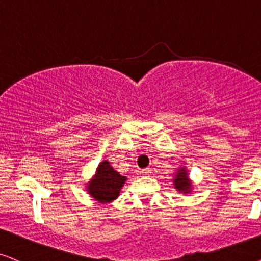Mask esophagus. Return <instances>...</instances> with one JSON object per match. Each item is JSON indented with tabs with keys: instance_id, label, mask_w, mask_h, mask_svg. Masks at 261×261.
Here are the masks:
<instances>
[{
	"instance_id": "obj_1",
	"label": "esophagus",
	"mask_w": 261,
	"mask_h": 261,
	"mask_svg": "<svg viewBox=\"0 0 261 261\" xmlns=\"http://www.w3.org/2000/svg\"><path fill=\"white\" fill-rule=\"evenodd\" d=\"M141 173H143L144 175H150V173H151V169H150V168H145V169H143V170H141Z\"/></svg>"
}]
</instances>
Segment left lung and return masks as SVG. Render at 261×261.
Instances as JSON below:
<instances>
[{"label": "left lung", "instance_id": "1", "mask_svg": "<svg viewBox=\"0 0 261 261\" xmlns=\"http://www.w3.org/2000/svg\"><path fill=\"white\" fill-rule=\"evenodd\" d=\"M174 175L175 178L173 179V182H174V188L178 190L179 192L189 194V192L192 191V184L191 181H190L188 170H186L185 167L178 168V172H176Z\"/></svg>", "mask_w": 261, "mask_h": 261}]
</instances>
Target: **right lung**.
Masks as SVG:
<instances>
[{
    "mask_svg": "<svg viewBox=\"0 0 261 261\" xmlns=\"http://www.w3.org/2000/svg\"><path fill=\"white\" fill-rule=\"evenodd\" d=\"M127 178L112 168L109 161H102L96 168L95 175L87 184V191L99 203H110L118 197Z\"/></svg>",
    "mask_w": 261,
    "mask_h": 261,
    "instance_id": "obj_1",
    "label": "right lung"
}]
</instances>
